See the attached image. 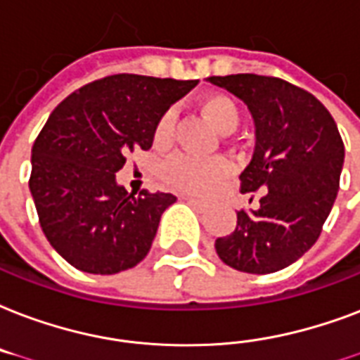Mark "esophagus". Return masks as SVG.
I'll return each instance as SVG.
<instances>
[{
    "mask_svg": "<svg viewBox=\"0 0 360 360\" xmlns=\"http://www.w3.org/2000/svg\"><path fill=\"white\" fill-rule=\"evenodd\" d=\"M182 199L188 200L189 205L195 206V208H199V210H206V208H208V202H205V200L195 199V197H189V195H186V197H182Z\"/></svg>",
    "mask_w": 360,
    "mask_h": 360,
    "instance_id": "obj_1",
    "label": "esophagus"
}]
</instances>
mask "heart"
Here are the masks:
<instances>
[{
  "mask_svg": "<svg viewBox=\"0 0 360 360\" xmlns=\"http://www.w3.org/2000/svg\"><path fill=\"white\" fill-rule=\"evenodd\" d=\"M200 112L219 133H231L240 124V110L231 97L224 94H210L200 101ZM174 110H167L155 125L154 139L158 144H167L171 141L174 129ZM231 165L224 158L202 160L189 154H176L165 161L161 169V176L171 188L189 193L205 195L214 189L224 178L229 176Z\"/></svg>",
  "mask_w": 360,
  "mask_h": 360,
  "instance_id": "b5f03b06",
  "label": "heart"
}]
</instances>
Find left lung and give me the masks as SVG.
<instances>
[{"label":"left lung","instance_id":"8db88e82","mask_svg":"<svg viewBox=\"0 0 360 360\" xmlns=\"http://www.w3.org/2000/svg\"><path fill=\"white\" fill-rule=\"evenodd\" d=\"M208 82L246 103L255 148L240 174V191L263 188L257 210L236 212V227L216 240L225 264L270 274L300 259L321 235L344 167L336 122L306 90L261 75L210 77Z\"/></svg>","mask_w":360,"mask_h":360}]
</instances>
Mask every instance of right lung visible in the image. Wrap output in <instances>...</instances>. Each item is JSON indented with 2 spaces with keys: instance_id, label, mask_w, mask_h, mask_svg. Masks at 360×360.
Returning <instances> with one entry per match:
<instances>
[{
  "instance_id": "obj_1",
  "label": "right lung",
  "mask_w": 360,
  "mask_h": 360,
  "mask_svg": "<svg viewBox=\"0 0 360 360\" xmlns=\"http://www.w3.org/2000/svg\"><path fill=\"white\" fill-rule=\"evenodd\" d=\"M197 80L112 75L65 97L32 148L30 191L56 252L88 274L133 269L152 248L171 193H127L116 172L150 150L160 118Z\"/></svg>"
}]
</instances>
